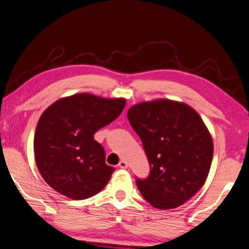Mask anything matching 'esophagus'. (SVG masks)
<instances>
[{
    "label": "esophagus",
    "instance_id": "obj_1",
    "mask_svg": "<svg viewBox=\"0 0 249 249\" xmlns=\"http://www.w3.org/2000/svg\"><path fill=\"white\" fill-rule=\"evenodd\" d=\"M118 166H119V168H121V169H126V168H127V162L124 161V160H122V161L119 162Z\"/></svg>",
    "mask_w": 249,
    "mask_h": 249
}]
</instances>
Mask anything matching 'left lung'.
<instances>
[{"label":"left lung","instance_id":"8db88e82","mask_svg":"<svg viewBox=\"0 0 249 249\" xmlns=\"http://www.w3.org/2000/svg\"><path fill=\"white\" fill-rule=\"evenodd\" d=\"M127 118L150 166L146 179L137 178L138 190L157 209L181 206L203 186L212 165L213 139L202 118L164 99L131 107Z\"/></svg>","mask_w":249,"mask_h":249}]
</instances>
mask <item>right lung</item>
I'll use <instances>...</instances> for the list:
<instances>
[{
  "instance_id": "obj_1",
  "label": "right lung",
  "mask_w": 249,
  "mask_h": 249,
  "mask_svg": "<svg viewBox=\"0 0 249 249\" xmlns=\"http://www.w3.org/2000/svg\"><path fill=\"white\" fill-rule=\"evenodd\" d=\"M125 105L124 99L80 93L59 99L43 111L34 134V157L50 187L84 200L108 184L115 169L106 163L105 148L94 134L115 121Z\"/></svg>"
}]
</instances>
